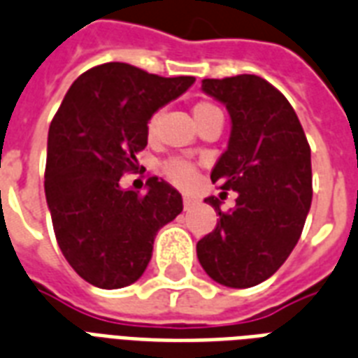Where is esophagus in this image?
<instances>
[{
	"instance_id": "34e87169",
	"label": "esophagus",
	"mask_w": 358,
	"mask_h": 358,
	"mask_svg": "<svg viewBox=\"0 0 358 358\" xmlns=\"http://www.w3.org/2000/svg\"><path fill=\"white\" fill-rule=\"evenodd\" d=\"M182 201H184V208L185 210H189L191 206L195 204V199L189 197V195H184V197H182Z\"/></svg>"
}]
</instances>
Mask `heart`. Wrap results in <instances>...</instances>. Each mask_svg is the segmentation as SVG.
<instances>
[{
    "label": "heart",
    "mask_w": 358,
    "mask_h": 358,
    "mask_svg": "<svg viewBox=\"0 0 358 358\" xmlns=\"http://www.w3.org/2000/svg\"><path fill=\"white\" fill-rule=\"evenodd\" d=\"M222 113L214 103H210V101H199L193 105V116L197 120V124L201 125L206 118L210 116H214V114ZM159 120H161V113H154L146 122V136H148L150 141L157 135V129H159ZM161 173L165 174V178L169 182H173L176 185H187L191 180L195 178V167H193V163L185 159H180V157H171L167 159L163 165H161Z\"/></svg>",
    "instance_id": "obj_1"
}]
</instances>
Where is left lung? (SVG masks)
I'll return each instance as SVG.
<instances>
[{
  "label": "left lung",
  "instance_id": "obj_1",
  "mask_svg": "<svg viewBox=\"0 0 358 358\" xmlns=\"http://www.w3.org/2000/svg\"><path fill=\"white\" fill-rule=\"evenodd\" d=\"M203 90L227 106L233 131L210 178L238 193L236 206L197 242L214 282L253 287L276 272L299 242L312 204V157L299 116L285 95L257 75L204 78Z\"/></svg>",
  "mask_w": 358,
  "mask_h": 358
}]
</instances>
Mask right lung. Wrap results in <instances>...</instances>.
<instances>
[{
    "mask_svg": "<svg viewBox=\"0 0 358 358\" xmlns=\"http://www.w3.org/2000/svg\"><path fill=\"white\" fill-rule=\"evenodd\" d=\"M195 82L152 75L129 64L95 65L82 73L52 118L45 193L56 240L76 274L101 289L143 276L157 231L182 212V195L148 178L146 193L125 191L148 144L146 122Z\"/></svg>",
    "mask_w": 358,
    "mask_h": 358,
    "instance_id": "1",
    "label": "right lung"
}]
</instances>
